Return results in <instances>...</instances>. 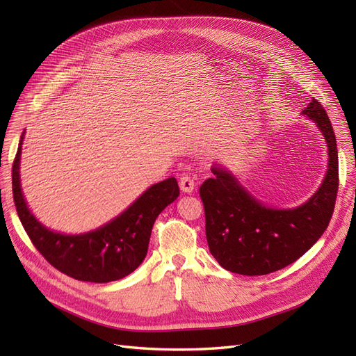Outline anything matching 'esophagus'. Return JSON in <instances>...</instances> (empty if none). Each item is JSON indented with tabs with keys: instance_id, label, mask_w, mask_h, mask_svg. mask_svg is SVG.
<instances>
[{
	"instance_id": "esophagus-1",
	"label": "esophagus",
	"mask_w": 356,
	"mask_h": 356,
	"mask_svg": "<svg viewBox=\"0 0 356 356\" xmlns=\"http://www.w3.org/2000/svg\"><path fill=\"white\" fill-rule=\"evenodd\" d=\"M195 181L193 178H190L188 175H182L179 178V188L182 193H186V195H190V193L195 191Z\"/></svg>"
}]
</instances>
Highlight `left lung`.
Listing matches in <instances>:
<instances>
[{"instance_id": "left-lung-1", "label": "left lung", "mask_w": 356, "mask_h": 356, "mask_svg": "<svg viewBox=\"0 0 356 356\" xmlns=\"http://www.w3.org/2000/svg\"><path fill=\"white\" fill-rule=\"evenodd\" d=\"M301 115L310 118L324 136L328 168L319 188L300 207H268L217 163L211 168L213 178L200 186L209 251L225 270L245 276L281 270L306 254L328 227L339 188L336 135L316 99Z\"/></svg>"}]
</instances>
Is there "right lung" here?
Segmentation results:
<instances>
[{
    "label": "right lung",
    "mask_w": 356,
    "mask_h": 356,
    "mask_svg": "<svg viewBox=\"0 0 356 356\" xmlns=\"http://www.w3.org/2000/svg\"><path fill=\"white\" fill-rule=\"evenodd\" d=\"M24 136L25 132L13 161V199L20 222L41 255L77 281L105 284L131 275L144 261L159 213L179 196L177 179L170 177L148 187L122 213L98 229L80 234L55 232L32 213L20 186Z\"/></svg>",
    "instance_id": "right-lung-1"
}]
</instances>
